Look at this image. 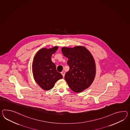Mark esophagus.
I'll return each mask as SVG.
<instances>
[{"label": "esophagus", "instance_id": "obj_1", "mask_svg": "<svg viewBox=\"0 0 130 130\" xmlns=\"http://www.w3.org/2000/svg\"><path fill=\"white\" fill-rule=\"evenodd\" d=\"M61 74H62L63 76V78H64V75H65V73H64V72H61Z\"/></svg>", "mask_w": 130, "mask_h": 130}]
</instances>
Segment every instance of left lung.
<instances>
[{
    "mask_svg": "<svg viewBox=\"0 0 130 130\" xmlns=\"http://www.w3.org/2000/svg\"><path fill=\"white\" fill-rule=\"evenodd\" d=\"M61 50L68 58L67 64L70 67L64 79L73 91L81 92L91 85L95 77L96 68L93 56L83 46L63 47Z\"/></svg>",
    "mask_w": 130,
    "mask_h": 130,
    "instance_id": "obj_1",
    "label": "left lung"
}]
</instances>
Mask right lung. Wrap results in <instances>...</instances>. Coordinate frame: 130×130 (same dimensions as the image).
<instances>
[{"instance_id":"1","label":"right lung","mask_w":130,"mask_h":130,"mask_svg":"<svg viewBox=\"0 0 130 130\" xmlns=\"http://www.w3.org/2000/svg\"><path fill=\"white\" fill-rule=\"evenodd\" d=\"M58 48L56 46L48 49L41 48L34 57L32 64L34 79L45 90L52 89L57 81L63 78L62 75L57 72L56 65L51 58Z\"/></svg>"}]
</instances>
